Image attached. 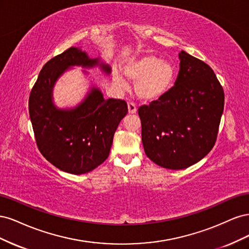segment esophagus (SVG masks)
<instances>
[{"mask_svg":"<svg viewBox=\"0 0 249 249\" xmlns=\"http://www.w3.org/2000/svg\"><path fill=\"white\" fill-rule=\"evenodd\" d=\"M127 109H129V113H130V114H134V113H136V111H137L136 105H135V104L132 103V102L127 103Z\"/></svg>","mask_w":249,"mask_h":249,"instance_id":"34e87169","label":"esophagus"}]
</instances>
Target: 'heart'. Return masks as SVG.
Wrapping results in <instances>:
<instances>
[{
  "label": "heart",
  "mask_w": 249,
  "mask_h": 249,
  "mask_svg": "<svg viewBox=\"0 0 249 249\" xmlns=\"http://www.w3.org/2000/svg\"><path fill=\"white\" fill-rule=\"evenodd\" d=\"M125 74L137 81L136 93L142 100L156 101L166 94L175 84L176 70L167 61H160L152 55L143 56L125 66ZM115 82L125 85L124 79L115 73Z\"/></svg>",
  "instance_id": "1"
}]
</instances>
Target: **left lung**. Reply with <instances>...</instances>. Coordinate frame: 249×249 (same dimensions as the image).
<instances>
[{"mask_svg": "<svg viewBox=\"0 0 249 249\" xmlns=\"http://www.w3.org/2000/svg\"><path fill=\"white\" fill-rule=\"evenodd\" d=\"M176 85L139 107L145 155L167 169H184L215 145L224 107L223 88L213 70L188 53H179Z\"/></svg>", "mask_w": 249, "mask_h": 249, "instance_id": "1", "label": "left lung"}]
</instances>
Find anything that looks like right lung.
Wrapping results in <instances>:
<instances>
[{"label":"right lung","mask_w":249,"mask_h":249,"mask_svg":"<svg viewBox=\"0 0 249 249\" xmlns=\"http://www.w3.org/2000/svg\"><path fill=\"white\" fill-rule=\"evenodd\" d=\"M85 52L70 48L43 65L29 96V114L37 147L58 169L82 175L107 159L117 126L127 113L124 100H105L99 89L91 91L79 107L58 110L52 103L56 80L72 65L93 66ZM110 72V67L102 65Z\"/></svg>","instance_id":"1"}]
</instances>
